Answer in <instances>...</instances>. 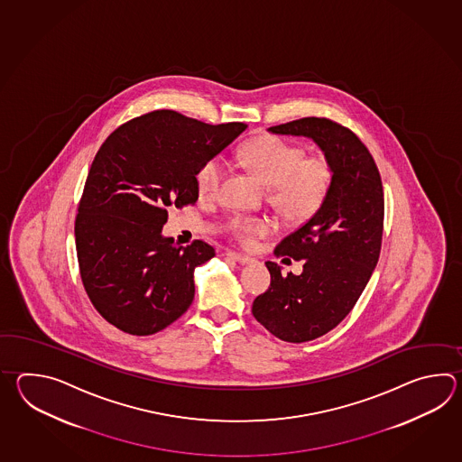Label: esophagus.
Returning <instances> with one entry per match:
<instances>
[{
  "label": "esophagus",
  "mask_w": 462,
  "mask_h": 462,
  "mask_svg": "<svg viewBox=\"0 0 462 462\" xmlns=\"http://www.w3.org/2000/svg\"><path fill=\"white\" fill-rule=\"evenodd\" d=\"M226 255L227 257H231V259H235L236 263H239V264H251V263H254L253 257L245 254H237V253H233V251H227Z\"/></svg>",
  "instance_id": "obj_1"
}]
</instances>
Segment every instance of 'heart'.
<instances>
[{
	"instance_id": "1",
	"label": "heart",
	"mask_w": 462,
	"mask_h": 462,
	"mask_svg": "<svg viewBox=\"0 0 462 462\" xmlns=\"http://www.w3.org/2000/svg\"><path fill=\"white\" fill-rule=\"evenodd\" d=\"M305 150L284 138L263 135L239 145L236 158L269 185V203L289 221H304L322 208L332 188L334 168L324 157H305ZM225 175L219 157L207 160L197 173L201 197L217 195ZM226 229L243 245H251L257 236L269 235L274 221L267 217L233 215Z\"/></svg>"
}]
</instances>
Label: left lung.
I'll list each match as a JSON object with an SVG mask.
<instances>
[{
  "mask_svg": "<svg viewBox=\"0 0 462 462\" xmlns=\"http://www.w3.org/2000/svg\"><path fill=\"white\" fill-rule=\"evenodd\" d=\"M269 132L312 138L334 168L322 208L275 247V255L302 261V274L282 275L267 261L271 285L253 302L255 320L271 334L302 344L340 324L374 274L383 236V187L364 142L334 120L299 118Z\"/></svg>",
  "mask_w": 462,
  "mask_h": 462,
  "instance_id": "1",
  "label": "left lung"
}]
</instances>
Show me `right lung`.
I'll return each instance as SVG.
<instances>
[{"mask_svg": "<svg viewBox=\"0 0 462 462\" xmlns=\"http://www.w3.org/2000/svg\"><path fill=\"white\" fill-rule=\"evenodd\" d=\"M245 127L153 110L116 128L98 148L74 235L82 284L108 324L152 335L187 312L195 267L215 249L199 239L175 245L162 227L168 208L197 203L198 170Z\"/></svg>", "mask_w": 462, "mask_h": 462, "instance_id": "add662e5", "label": "right lung"}]
</instances>
